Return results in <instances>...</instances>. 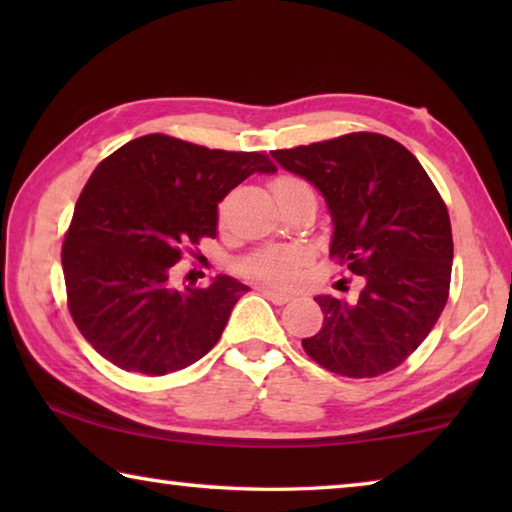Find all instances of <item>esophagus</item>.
Instances as JSON below:
<instances>
[{
    "instance_id": "obj_1",
    "label": "esophagus",
    "mask_w": 512,
    "mask_h": 512,
    "mask_svg": "<svg viewBox=\"0 0 512 512\" xmlns=\"http://www.w3.org/2000/svg\"><path fill=\"white\" fill-rule=\"evenodd\" d=\"M262 296L266 298V300H271V302H275V305H287V302L293 298L291 293H287V291H275V289H262Z\"/></svg>"
}]
</instances>
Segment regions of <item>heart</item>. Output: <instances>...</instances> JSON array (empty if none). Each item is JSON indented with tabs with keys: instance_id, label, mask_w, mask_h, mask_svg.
I'll return each instance as SVG.
<instances>
[{
	"instance_id": "obj_1",
	"label": "heart",
	"mask_w": 512,
	"mask_h": 512,
	"mask_svg": "<svg viewBox=\"0 0 512 512\" xmlns=\"http://www.w3.org/2000/svg\"><path fill=\"white\" fill-rule=\"evenodd\" d=\"M296 189L311 187L305 180H300L296 176H282L273 183L275 196L296 192ZM302 262H305V253H302L300 248H268L262 250V253L248 257L241 268H244L248 275L257 277V280L271 284H289L293 282V277L298 275V268Z\"/></svg>"
}]
</instances>
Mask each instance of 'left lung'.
Returning <instances> with one entry per match:
<instances>
[{"label": "left lung", "mask_w": 512, "mask_h": 512, "mask_svg": "<svg viewBox=\"0 0 512 512\" xmlns=\"http://www.w3.org/2000/svg\"><path fill=\"white\" fill-rule=\"evenodd\" d=\"M271 155L323 194L334 228L329 255L361 282L352 300L316 296L323 327L302 348L354 379L397 368L427 339L449 296L454 241L438 189L411 151L377 133Z\"/></svg>", "instance_id": "1"}]
</instances>
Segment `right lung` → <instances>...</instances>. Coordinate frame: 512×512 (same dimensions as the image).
<instances>
[{
	"instance_id": "right-lung-1",
	"label": "right lung",
	"mask_w": 512,
	"mask_h": 512,
	"mask_svg": "<svg viewBox=\"0 0 512 512\" xmlns=\"http://www.w3.org/2000/svg\"><path fill=\"white\" fill-rule=\"evenodd\" d=\"M262 153L205 149L144 135L108 155L76 201L63 244L67 305L94 350L121 370L167 375L205 357L248 291L230 275L183 291L169 284L183 248L216 237L219 203Z\"/></svg>"
}]
</instances>
